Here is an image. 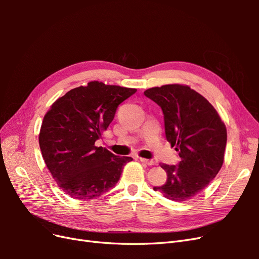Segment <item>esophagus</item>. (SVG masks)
<instances>
[{"mask_svg":"<svg viewBox=\"0 0 259 259\" xmlns=\"http://www.w3.org/2000/svg\"><path fill=\"white\" fill-rule=\"evenodd\" d=\"M139 160L142 161L143 163H145V164H147V165H155L156 164V162L154 161V160H148V159H144V158H139Z\"/></svg>","mask_w":259,"mask_h":259,"instance_id":"obj_1","label":"esophagus"}]
</instances>
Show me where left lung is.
<instances>
[{"mask_svg":"<svg viewBox=\"0 0 259 259\" xmlns=\"http://www.w3.org/2000/svg\"><path fill=\"white\" fill-rule=\"evenodd\" d=\"M144 94L161 107L166 139L176 146L180 158L177 165L161 164L167 179L153 190L171 201L189 200L205 189L222 168L225 124L208 100L187 85H163Z\"/></svg>","mask_w":259,"mask_h":259,"instance_id":"8db88e82","label":"left lung"}]
</instances>
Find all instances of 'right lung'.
Listing matches in <instances>:
<instances>
[{"label": "right lung", "instance_id": "obj_1", "mask_svg": "<svg viewBox=\"0 0 259 259\" xmlns=\"http://www.w3.org/2000/svg\"><path fill=\"white\" fill-rule=\"evenodd\" d=\"M136 89L94 81L66 93L44 115L38 144L60 189L79 200L104 194L119 182L130 156L96 147L117 107Z\"/></svg>", "mask_w": 259, "mask_h": 259}]
</instances>
